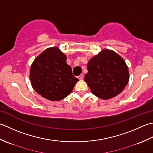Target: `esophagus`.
<instances>
[{"mask_svg": "<svg viewBox=\"0 0 153 153\" xmlns=\"http://www.w3.org/2000/svg\"><path fill=\"white\" fill-rule=\"evenodd\" d=\"M82 78H83V74H80V75L78 76V79L79 80H82Z\"/></svg>", "mask_w": 153, "mask_h": 153, "instance_id": "34e87169", "label": "esophagus"}]
</instances>
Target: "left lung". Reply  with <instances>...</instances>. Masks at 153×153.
Segmentation results:
<instances>
[{
	"mask_svg": "<svg viewBox=\"0 0 153 153\" xmlns=\"http://www.w3.org/2000/svg\"><path fill=\"white\" fill-rule=\"evenodd\" d=\"M85 81L93 94L111 99L123 91L129 79L128 67L120 55L104 49L90 59Z\"/></svg>",
	"mask_w": 153,
	"mask_h": 153,
	"instance_id": "1",
	"label": "left lung"
}]
</instances>
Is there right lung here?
I'll return each instance as SVG.
<instances>
[{"label": "right lung", "instance_id": "obj_1", "mask_svg": "<svg viewBox=\"0 0 153 153\" xmlns=\"http://www.w3.org/2000/svg\"><path fill=\"white\" fill-rule=\"evenodd\" d=\"M30 78L34 90L51 101H59L73 91L79 79L73 75L67 56L57 47L46 49L33 61Z\"/></svg>", "mask_w": 153, "mask_h": 153}]
</instances>
